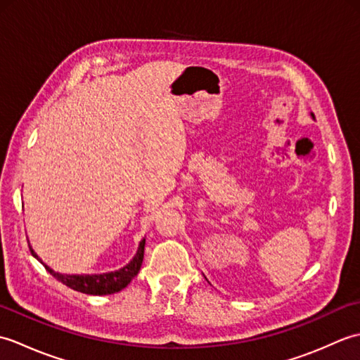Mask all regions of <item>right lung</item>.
<instances>
[{"instance_id":"obj_1","label":"right lung","mask_w":360,"mask_h":360,"mask_svg":"<svg viewBox=\"0 0 360 360\" xmlns=\"http://www.w3.org/2000/svg\"><path fill=\"white\" fill-rule=\"evenodd\" d=\"M29 249H30V254H32L37 259H40L32 250V248ZM143 249H145V240L141 241L137 254L127 266H124L119 271L108 272V274H98V275H65V274L53 272L49 266H46L41 262V259L40 263L46 267V271H48L52 277H56L58 281H62L68 288L79 290V292H83V294H89V295H108V294L119 292V290L127 288L128 283L131 281L137 275V272L141 271V266L143 262Z\"/></svg>"}]
</instances>
